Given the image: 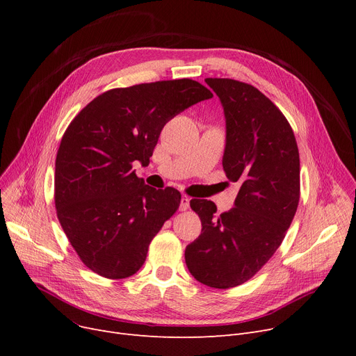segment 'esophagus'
Instances as JSON below:
<instances>
[{
	"mask_svg": "<svg viewBox=\"0 0 356 356\" xmlns=\"http://www.w3.org/2000/svg\"><path fill=\"white\" fill-rule=\"evenodd\" d=\"M189 204H191V199L186 195H183L180 199V211H188Z\"/></svg>",
	"mask_w": 356,
	"mask_h": 356,
	"instance_id": "1",
	"label": "esophagus"
}]
</instances>
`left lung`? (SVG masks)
I'll return each instance as SVG.
<instances>
[{"label": "left lung", "instance_id": "obj_1", "mask_svg": "<svg viewBox=\"0 0 356 356\" xmlns=\"http://www.w3.org/2000/svg\"><path fill=\"white\" fill-rule=\"evenodd\" d=\"M227 118L223 172L239 184L235 208L216 215L211 200L192 199L202 222L184 259L199 283L231 289L248 282L282 245L300 199V157L287 118L255 86L204 79Z\"/></svg>", "mask_w": 356, "mask_h": 356}]
</instances>
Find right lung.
Here are the masks:
<instances>
[{
  "instance_id": "obj_1",
  "label": "right lung",
  "mask_w": 356,
  "mask_h": 356,
  "mask_svg": "<svg viewBox=\"0 0 356 356\" xmlns=\"http://www.w3.org/2000/svg\"><path fill=\"white\" fill-rule=\"evenodd\" d=\"M212 97L192 79L140 83L101 93L72 120L56 156L54 204L89 270L121 280L143 267L181 195L144 184L133 163L149 161L165 122Z\"/></svg>"
}]
</instances>
